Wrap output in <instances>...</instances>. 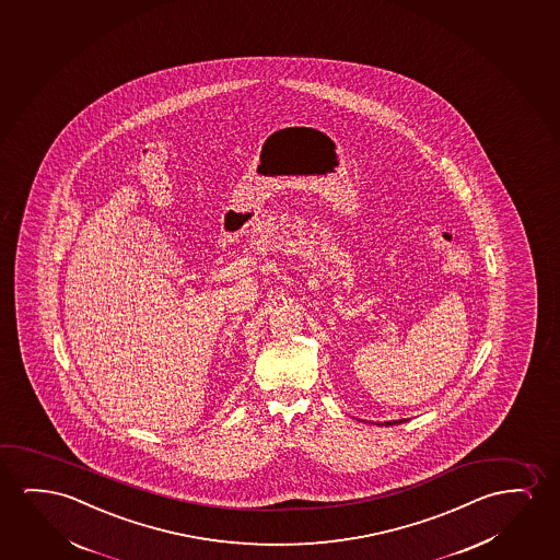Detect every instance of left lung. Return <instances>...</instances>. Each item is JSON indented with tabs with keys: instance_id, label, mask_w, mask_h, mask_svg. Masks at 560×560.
<instances>
[{
	"instance_id": "left-lung-1",
	"label": "left lung",
	"mask_w": 560,
	"mask_h": 560,
	"mask_svg": "<svg viewBox=\"0 0 560 560\" xmlns=\"http://www.w3.org/2000/svg\"><path fill=\"white\" fill-rule=\"evenodd\" d=\"M405 420V418H402ZM402 420H394V422H384L386 425L401 424Z\"/></svg>"
}]
</instances>
